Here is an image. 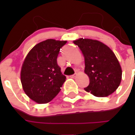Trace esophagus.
<instances>
[{
  "mask_svg": "<svg viewBox=\"0 0 135 135\" xmlns=\"http://www.w3.org/2000/svg\"><path fill=\"white\" fill-rule=\"evenodd\" d=\"M77 76V74H73V75H71V76H70V77H71V78H76V76Z\"/></svg>",
  "mask_w": 135,
  "mask_h": 135,
  "instance_id": "obj_1",
  "label": "esophagus"
}]
</instances>
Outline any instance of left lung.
<instances>
[{"mask_svg": "<svg viewBox=\"0 0 135 135\" xmlns=\"http://www.w3.org/2000/svg\"><path fill=\"white\" fill-rule=\"evenodd\" d=\"M74 43L84 56L85 73L90 78V84L85 90L100 97L115 92L121 81L122 69L113 51L96 40L80 38Z\"/></svg>", "mask_w": 135, "mask_h": 135, "instance_id": "8db88e82", "label": "left lung"}]
</instances>
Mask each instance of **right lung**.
<instances>
[{
  "label": "right lung",
  "mask_w": 135,
  "mask_h": 135,
  "mask_svg": "<svg viewBox=\"0 0 135 135\" xmlns=\"http://www.w3.org/2000/svg\"><path fill=\"white\" fill-rule=\"evenodd\" d=\"M66 41L47 39L38 43L26 55L21 82L26 95L38 104L52 100L60 92L66 76L57 64V56Z\"/></svg>",
  "instance_id": "obj_1"
}]
</instances>
